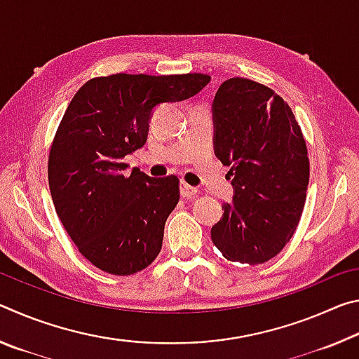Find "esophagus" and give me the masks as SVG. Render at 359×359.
<instances>
[{
	"label": "esophagus",
	"instance_id": "1",
	"mask_svg": "<svg viewBox=\"0 0 359 359\" xmlns=\"http://www.w3.org/2000/svg\"><path fill=\"white\" fill-rule=\"evenodd\" d=\"M198 193V190L194 187H191V185H188V184H180V194H182V198H185V199H188V198H191V196H194V194Z\"/></svg>",
	"mask_w": 359,
	"mask_h": 359
}]
</instances>
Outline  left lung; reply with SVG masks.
<instances>
[{
    "instance_id": "8db88e82",
    "label": "left lung",
    "mask_w": 359,
    "mask_h": 359,
    "mask_svg": "<svg viewBox=\"0 0 359 359\" xmlns=\"http://www.w3.org/2000/svg\"><path fill=\"white\" fill-rule=\"evenodd\" d=\"M214 151L233 185L210 229L228 261L261 264L294 234L306 203L309 158L290 106L266 85L233 77L212 102Z\"/></svg>"
}]
</instances>
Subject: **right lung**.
Segmentation results:
<instances>
[{
	"instance_id": "1",
	"label": "right lung",
	"mask_w": 359,
	"mask_h": 359,
	"mask_svg": "<svg viewBox=\"0 0 359 359\" xmlns=\"http://www.w3.org/2000/svg\"><path fill=\"white\" fill-rule=\"evenodd\" d=\"M208 74H112L79 88L48 155V187L66 233L90 263L114 276L142 271L161 250L179 179L149 177L123 158L144 147L155 107L191 98Z\"/></svg>"
}]
</instances>
